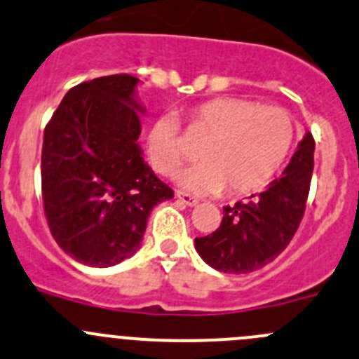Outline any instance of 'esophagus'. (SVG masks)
I'll return each mask as SVG.
<instances>
[{
	"instance_id": "1",
	"label": "esophagus",
	"mask_w": 359,
	"mask_h": 359,
	"mask_svg": "<svg viewBox=\"0 0 359 359\" xmlns=\"http://www.w3.org/2000/svg\"><path fill=\"white\" fill-rule=\"evenodd\" d=\"M177 198H179V201H182L186 207H196V205H198V200H196V198L191 196V194L177 193Z\"/></svg>"
}]
</instances>
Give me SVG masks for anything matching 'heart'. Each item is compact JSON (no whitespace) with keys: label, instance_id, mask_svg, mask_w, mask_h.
<instances>
[{"label":"heart","instance_id":"obj_1","mask_svg":"<svg viewBox=\"0 0 359 359\" xmlns=\"http://www.w3.org/2000/svg\"><path fill=\"white\" fill-rule=\"evenodd\" d=\"M189 133L203 135L201 163L177 175L180 187L196 194H247L266 186L290 156L294 123L286 110L245 98L208 100L187 114ZM145 154L152 168L170 175L182 163L184 145L173 114L154 117L145 131Z\"/></svg>","mask_w":359,"mask_h":359}]
</instances>
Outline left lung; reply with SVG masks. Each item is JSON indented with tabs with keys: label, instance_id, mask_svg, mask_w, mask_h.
I'll return each mask as SVG.
<instances>
[{
	"label": "left lung",
	"instance_id": "8db88e82",
	"mask_svg": "<svg viewBox=\"0 0 359 359\" xmlns=\"http://www.w3.org/2000/svg\"><path fill=\"white\" fill-rule=\"evenodd\" d=\"M314 138L305 133L279 179L245 203L222 208L221 226L194 238V249L214 270L250 273L276 259L300 226L314 170Z\"/></svg>",
	"mask_w": 359,
	"mask_h": 359
}]
</instances>
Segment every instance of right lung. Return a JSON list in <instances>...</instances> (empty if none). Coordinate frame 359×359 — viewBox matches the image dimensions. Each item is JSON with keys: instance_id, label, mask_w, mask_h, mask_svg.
<instances>
[{"instance_id": "add662e5", "label": "right lung", "mask_w": 359, "mask_h": 359, "mask_svg": "<svg viewBox=\"0 0 359 359\" xmlns=\"http://www.w3.org/2000/svg\"><path fill=\"white\" fill-rule=\"evenodd\" d=\"M140 80L109 75L66 93L43 133L41 194L57 245L79 263L119 264L142 245L152 208L173 191L138 145Z\"/></svg>"}]
</instances>
